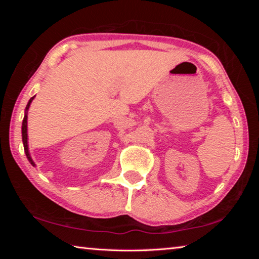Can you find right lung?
Listing matches in <instances>:
<instances>
[{"mask_svg": "<svg viewBox=\"0 0 259 259\" xmlns=\"http://www.w3.org/2000/svg\"><path fill=\"white\" fill-rule=\"evenodd\" d=\"M35 97V96H34ZM34 97H32L29 99V102L27 104V106H26V109H25V116H24V120H23V125H21V136H23V144H24V150H25V154L26 156H27L28 161L30 162V164L32 165H35L34 161L32 160V157H30V154H29V151H28V135H27V112H28V108L30 106V103L33 102Z\"/></svg>", "mask_w": 259, "mask_h": 259, "instance_id": "1", "label": "right lung"}]
</instances>
